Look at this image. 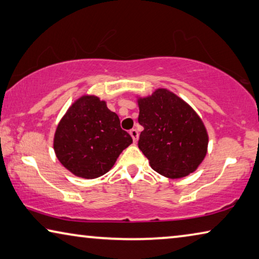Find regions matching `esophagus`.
<instances>
[{
  "mask_svg": "<svg viewBox=\"0 0 259 259\" xmlns=\"http://www.w3.org/2000/svg\"><path fill=\"white\" fill-rule=\"evenodd\" d=\"M130 134H131V137H132V139H133V141L134 142H137V140H138V138H139V133H138V131L137 130H131L130 131Z\"/></svg>",
  "mask_w": 259,
  "mask_h": 259,
  "instance_id": "obj_1",
  "label": "esophagus"
}]
</instances>
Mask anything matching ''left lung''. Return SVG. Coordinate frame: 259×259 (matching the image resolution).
I'll list each match as a JSON object with an SVG mask.
<instances>
[{
    "label": "left lung",
    "mask_w": 259,
    "mask_h": 259,
    "mask_svg": "<svg viewBox=\"0 0 259 259\" xmlns=\"http://www.w3.org/2000/svg\"><path fill=\"white\" fill-rule=\"evenodd\" d=\"M139 148L162 176L182 178L196 171L207 154L208 134L188 103L168 89L138 97Z\"/></svg>",
    "instance_id": "obj_1"
}]
</instances>
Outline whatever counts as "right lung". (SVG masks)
<instances>
[{
  "label": "right lung",
  "instance_id": "1",
  "mask_svg": "<svg viewBox=\"0 0 259 259\" xmlns=\"http://www.w3.org/2000/svg\"><path fill=\"white\" fill-rule=\"evenodd\" d=\"M133 142L121 130L117 113L94 95H83L58 124L53 148L58 160L75 176L94 180L106 174Z\"/></svg>",
  "mask_w": 259,
  "mask_h": 259
}]
</instances>
